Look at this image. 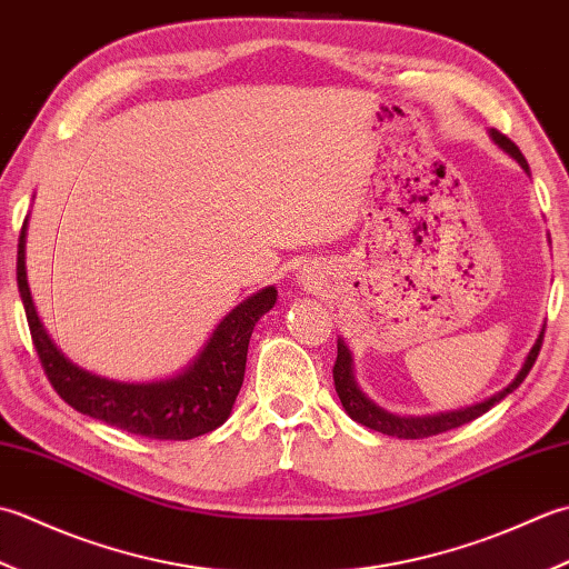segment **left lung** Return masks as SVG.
Returning <instances> with one entry per match:
<instances>
[{"instance_id":"left-lung-1","label":"left lung","mask_w":569,"mask_h":569,"mask_svg":"<svg viewBox=\"0 0 569 569\" xmlns=\"http://www.w3.org/2000/svg\"><path fill=\"white\" fill-rule=\"evenodd\" d=\"M491 139L503 149L506 154H511L520 167L530 171L526 157L520 154V149L511 142V139H508L506 134H501L498 130H491ZM542 336H545V329L540 331L536 343H532V349L526 358L523 368L518 370V376L511 382H508L503 390H498L496 396L486 398L477 405H469V408L437 412V415H422V417H400V415H392L388 410L378 408V405L370 398H366V392L358 388V382L353 378V358H351L349 346L343 343V339H339V343H336L339 353H336V363H333V386H336V392H339V400L343 405V410L349 412L351 420H356L358 425H366V427H370V430L390 435V437H398V439H425V437L442 435L447 430H455V427H461V425H467L471 420H477V417H481L483 412H489L496 402H501L506 396H511V392L530 373L532 363H536V358L540 353V346H542Z\"/></svg>"}]
</instances>
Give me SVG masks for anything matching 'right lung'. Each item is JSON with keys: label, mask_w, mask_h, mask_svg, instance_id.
<instances>
[{"label": "right lung", "mask_w": 569, "mask_h": 569, "mask_svg": "<svg viewBox=\"0 0 569 569\" xmlns=\"http://www.w3.org/2000/svg\"><path fill=\"white\" fill-rule=\"evenodd\" d=\"M27 223L21 226L17 252V282L24 301L33 349L46 378L73 410L106 425L149 439H193L223 425L246 378L248 343L254 323L274 307L277 289L264 287L242 299L220 319L199 356L167 380L122 382L78 368L56 349L33 307L27 280Z\"/></svg>", "instance_id": "obj_1"}]
</instances>
